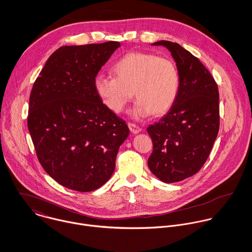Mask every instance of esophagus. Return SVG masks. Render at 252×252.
<instances>
[{
    "instance_id": "obj_1",
    "label": "esophagus",
    "mask_w": 252,
    "mask_h": 252,
    "mask_svg": "<svg viewBox=\"0 0 252 252\" xmlns=\"http://www.w3.org/2000/svg\"><path fill=\"white\" fill-rule=\"evenodd\" d=\"M128 127H129L130 131L133 132V133H138V132L141 131V127L139 126L133 124V123H129L128 124Z\"/></svg>"
}]
</instances>
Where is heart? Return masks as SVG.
I'll return each mask as SVG.
<instances>
[{
	"instance_id": "b5f03b06",
	"label": "heart",
	"mask_w": 252,
	"mask_h": 252,
	"mask_svg": "<svg viewBox=\"0 0 252 252\" xmlns=\"http://www.w3.org/2000/svg\"><path fill=\"white\" fill-rule=\"evenodd\" d=\"M111 71L114 77L96 75L94 88L104 106L116 114L122 113L134 95L137 98L131 110L134 118H145L152 113L160 116L177 97L179 74L168 58L130 51L119 58Z\"/></svg>"
}]
</instances>
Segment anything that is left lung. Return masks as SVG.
<instances>
[{
    "instance_id": "8db88e82",
    "label": "left lung",
    "mask_w": 252,
    "mask_h": 252,
    "mask_svg": "<svg viewBox=\"0 0 252 252\" xmlns=\"http://www.w3.org/2000/svg\"><path fill=\"white\" fill-rule=\"evenodd\" d=\"M152 46L168 49L179 74L173 105L147 127L153 141L148 166L159 180L173 183L196 174L206 161L219 130V92L199 58L180 45L159 41Z\"/></svg>"
}]
</instances>
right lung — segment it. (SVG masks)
<instances>
[{"label":"right lung","instance_id":"1","mask_svg":"<svg viewBox=\"0 0 252 252\" xmlns=\"http://www.w3.org/2000/svg\"><path fill=\"white\" fill-rule=\"evenodd\" d=\"M119 47L114 41L61 47L32 88L27 125L36 155L46 172L71 190L91 192L105 184L129 134L126 121L104 106L94 88Z\"/></svg>","mask_w":252,"mask_h":252}]
</instances>
